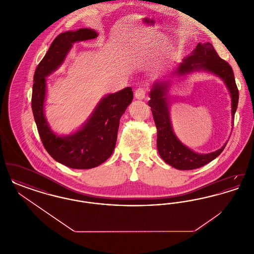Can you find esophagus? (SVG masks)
<instances>
[{
	"mask_svg": "<svg viewBox=\"0 0 254 254\" xmlns=\"http://www.w3.org/2000/svg\"><path fill=\"white\" fill-rule=\"evenodd\" d=\"M134 96L137 100H144L145 97V88H138L135 90Z\"/></svg>",
	"mask_w": 254,
	"mask_h": 254,
	"instance_id": "esophagus-1",
	"label": "esophagus"
}]
</instances>
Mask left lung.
<instances>
[{
    "label": "left lung",
    "mask_w": 254,
    "mask_h": 254,
    "mask_svg": "<svg viewBox=\"0 0 254 254\" xmlns=\"http://www.w3.org/2000/svg\"><path fill=\"white\" fill-rule=\"evenodd\" d=\"M194 72L211 73L220 78L227 86L231 99V123L238 106L239 92L235 84L234 74L230 64L218 56L213 46L205 42L199 43L193 51L188 55L175 70L165 79H160L151 86L148 106L157 127V149L161 158L169 166L180 170L198 169L218 157L227 143L210 153H197L184 145L177 138L170 120L169 88L174 83L172 80L184 78Z\"/></svg>",
    "instance_id": "8db88e82"
}]
</instances>
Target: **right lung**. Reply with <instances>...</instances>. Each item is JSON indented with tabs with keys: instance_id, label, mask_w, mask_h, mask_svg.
<instances>
[{
	"instance_id": "1",
	"label": "right lung",
	"mask_w": 254,
	"mask_h": 254,
	"mask_svg": "<svg viewBox=\"0 0 254 254\" xmlns=\"http://www.w3.org/2000/svg\"><path fill=\"white\" fill-rule=\"evenodd\" d=\"M97 37L98 33L92 28L61 33L54 39L47 54L38 64L33 78L31 106L43 145L55 161L71 169H92L111 156L116 145L122 115L132 102V89L127 86L103 97L88 119L76 131L59 135L49 127L45 115L46 77L64 64L73 44Z\"/></svg>"
}]
</instances>
